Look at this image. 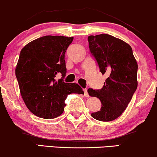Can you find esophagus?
I'll return each mask as SVG.
<instances>
[{
  "label": "esophagus",
  "mask_w": 157,
  "mask_h": 157,
  "mask_svg": "<svg viewBox=\"0 0 157 157\" xmlns=\"http://www.w3.org/2000/svg\"><path fill=\"white\" fill-rule=\"evenodd\" d=\"M84 96L89 97V94H88V93H87V90L84 89Z\"/></svg>",
  "instance_id": "esophagus-1"
}]
</instances>
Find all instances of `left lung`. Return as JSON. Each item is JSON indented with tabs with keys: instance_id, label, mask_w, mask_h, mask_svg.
Returning a JSON list of instances; mask_svg holds the SVG:
<instances>
[{
	"instance_id": "obj_1",
	"label": "left lung",
	"mask_w": 157,
	"mask_h": 157,
	"mask_svg": "<svg viewBox=\"0 0 157 157\" xmlns=\"http://www.w3.org/2000/svg\"><path fill=\"white\" fill-rule=\"evenodd\" d=\"M90 53L102 74L108 78L101 90H87L101 102L91 116L100 121H112L122 115L137 87V63L132 47L120 39L101 34L88 36Z\"/></svg>"
}]
</instances>
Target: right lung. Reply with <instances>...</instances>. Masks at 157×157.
I'll list each match as a JSON object with an SVG mask.
<instances>
[{
	"label": "right lung",
	"mask_w": 157,
	"mask_h": 157,
	"mask_svg": "<svg viewBox=\"0 0 157 157\" xmlns=\"http://www.w3.org/2000/svg\"><path fill=\"white\" fill-rule=\"evenodd\" d=\"M73 40L62 36H42L20 51L16 78L27 108L37 117H57L63 113L69 94H84L78 84L63 80L67 73L64 56ZM59 74L62 78L57 80Z\"/></svg>",
	"instance_id": "1"
}]
</instances>
